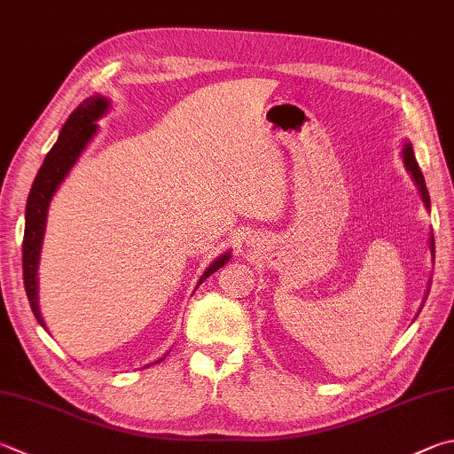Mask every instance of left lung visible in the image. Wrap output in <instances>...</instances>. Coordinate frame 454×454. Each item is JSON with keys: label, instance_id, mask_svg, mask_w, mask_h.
<instances>
[{"label": "left lung", "instance_id": "8db88e82", "mask_svg": "<svg viewBox=\"0 0 454 454\" xmlns=\"http://www.w3.org/2000/svg\"><path fill=\"white\" fill-rule=\"evenodd\" d=\"M403 160H405L407 170L411 172V175H413L415 183L419 186V192H421V199H423L425 206L428 208V206H431V199H428V191H427L423 172H421V168H419V164L415 160V154H413V148H411V145H405V148H403ZM431 252H434V238L433 236H431Z\"/></svg>", "mask_w": 454, "mask_h": 454}]
</instances>
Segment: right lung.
<instances>
[{
  "instance_id": "obj_1",
  "label": "right lung",
  "mask_w": 454,
  "mask_h": 454,
  "mask_svg": "<svg viewBox=\"0 0 454 454\" xmlns=\"http://www.w3.org/2000/svg\"><path fill=\"white\" fill-rule=\"evenodd\" d=\"M109 106V101L103 97H90L85 98L75 111L69 114L67 122L61 129V135L57 138L51 151L47 153L43 164L37 172L35 180H33L27 208H26V234H23V284H26V294L29 300V306L33 316L43 325L41 313L37 308V262H39V250L41 240H43L45 232V218H47V206L57 188L67 176L73 164L77 162L79 154L95 135L97 125L95 121L103 117V113ZM230 254L220 255L216 262L210 263V268L204 271L199 286L206 278L214 274L218 268L224 266L228 262ZM196 286V287H199Z\"/></svg>"
}]
</instances>
